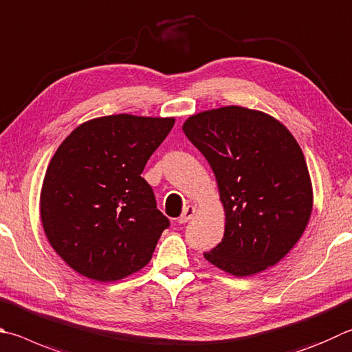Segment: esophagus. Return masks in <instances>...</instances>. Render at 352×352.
Instances as JSON below:
<instances>
[{
    "label": "esophagus",
    "instance_id": "34e87169",
    "mask_svg": "<svg viewBox=\"0 0 352 352\" xmlns=\"http://www.w3.org/2000/svg\"><path fill=\"white\" fill-rule=\"evenodd\" d=\"M195 210H197V209H195V206H188V208H184L183 214L180 215V219H178V223H180V225H183V223H188V221L194 217Z\"/></svg>",
    "mask_w": 352,
    "mask_h": 352
}]
</instances>
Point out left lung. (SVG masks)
I'll return each mask as SVG.
<instances>
[{
	"mask_svg": "<svg viewBox=\"0 0 352 352\" xmlns=\"http://www.w3.org/2000/svg\"><path fill=\"white\" fill-rule=\"evenodd\" d=\"M183 132L212 168L226 215L225 235L204 258L235 277L278 263L312 212L308 166L292 133L240 106L192 115Z\"/></svg>",
	"mask_w": 352,
	"mask_h": 352,
	"instance_id": "8db88e82",
	"label": "left lung"
}]
</instances>
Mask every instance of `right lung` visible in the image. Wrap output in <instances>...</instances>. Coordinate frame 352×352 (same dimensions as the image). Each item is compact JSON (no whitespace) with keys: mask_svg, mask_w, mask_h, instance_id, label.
Instances as JSON below:
<instances>
[{"mask_svg":"<svg viewBox=\"0 0 352 352\" xmlns=\"http://www.w3.org/2000/svg\"><path fill=\"white\" fill-rule=\"evenodd\" d=\"M174 123L107 115L80 124L56 149L43 182L41 223L74 271L115 282L149 263L169 220L142 172Z\"/></svg>","mask_w":352,"mask_h":352,"instance_id":"add662e5","label":"right lung"}]
</instances>
